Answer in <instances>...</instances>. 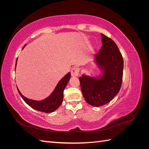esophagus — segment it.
<instances>
[{
  "instance_id": "1",
  "label": "esophagus",
  "mask_w": 149,
  "mask_h": 149,
  "mask_svg": "<svg viewBox=\"0 0 149 149\" xmlns=\"http://www.w3.org/2000/svg\"><path fill=\"white\" fill-rule=\"evenodd\" d=\"M79 69L78 68H72L71 71V76H78L79 74Z\"/></svg>"
}]
</instances>
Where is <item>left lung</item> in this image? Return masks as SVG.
Instances as JSON below:
<instances>
[{
	"instance_id": "1",
	"label": "left lung",
	"mask_w": 149,
	"mask_h": 149,
	"mask_svg": "<svg viewBox=\"0 0 149 149\" xmlns=\"http://www.w3.org/2000/svg\"><path fill=\"white\" fill-rule=\"evenodd\" d=\"M102 47L94 61L102 71L100 78L83 74L79 78L85 101L100 107L110 102L119 91L123 82L124 61L116 43L101 33Z\"/></svg>"
}]
</instances>
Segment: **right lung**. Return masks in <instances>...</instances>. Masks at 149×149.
<instances>
[{
    "label": "right lung",
    "mask_w": 149,
    "mask_h": 149,
    "mask_svg": "<svg viewBox=\"0 0 149 149\" xmlns=\"http://www.w3.org/2000/svg\"><path fill=\"white\" fill-rule=\"evenodd\" d=\"M17 62V59L16 60L15 68ZM70 77V73L66 74L64 77L58 82L55 89H54V91L46 99H45V100L42 101H35L32 100H30V99L26 98L22 95V93L20 92L19 89L18 88L17 90L18 91H19L20 96L24 100V101L31 107H32L33 109L38 111L46 112V113H50V112H52L56 110L61 104V103L63 102V91L65 87L66 86L68 83L69 81Z\"/></svg>",
    "instance_id": "1"
}]
</instances>
